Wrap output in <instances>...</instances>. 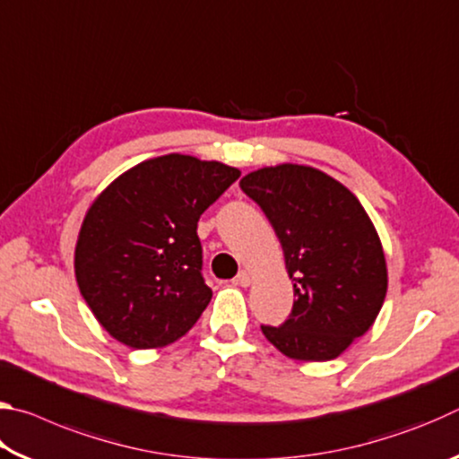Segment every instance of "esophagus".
<instances>
[{
    "label": "esophagus",
    "instance_id": "34e87169",
    "mask_svg": "<svg viewBox=\"0 0 459 459\" xmlns=\"http://www.w3.org/2000/svg\"><path fill=\"white\" fill-rule=\"evenodd\" d=\"M235 283L240 287H248L251 285V275H248L247 271H240V273L235 277Z\"/></svg>",
    "mask_w": 459,
    "mask_h": 459
}]
</instances>
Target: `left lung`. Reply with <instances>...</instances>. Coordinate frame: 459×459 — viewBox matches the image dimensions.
<instances>
[{"label":"left lung","mask_w":459,"mask_h":459,"mask_svg":"<svg viewBox=\"0 0 459 459\" xmlns=\"http://www.w3.org/2000/svg\"><path fill=\"white\" fill-rule=\"evenodd\" d=\"M283 247L293 307L279 325H261L295 360H332L360 338L383 307L386 263L359 198L309 166L263 168L240 180Z\"/></svg>","instance_id":"1"}]
</instances>
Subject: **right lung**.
<instances>
[{"instance_id":"right-lung-1","label":"right lung","mask_w":459,"mask_h":459,"mask_svg":"<svg viewBox=\"0 0 459 459\" xmlns=\"http://www.w3.org/2000/svg\"><path fill=\"white\" fill-rule=\"evenodd\" d=\"M237 168L169 153L100 192L76 240V283L99 324L131 348L184 336L212 298L202 277L198 221Z\"/></svg>"}]
</instances>
